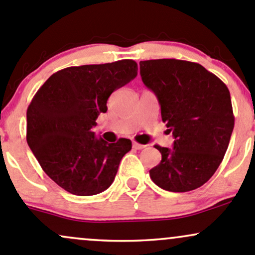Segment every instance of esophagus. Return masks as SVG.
Wrapping results in <instances>:
<instances>
[{"label": "esophagus", "instance_id": "obj_1", "mask_svg": "<svg viewBox=\"0 0 255 255\" xmlns=\"http://www.w3.org/2000/svg\"><path fill=\"white\" fill-rule=\"evenodd\" d=\"M132 147L135 148V149H138V150H141V149H143V148H145V145H144V144H141V143L133 142V143H132Z\"/></svg>", "mask_w": 255, "mask_h": 255}]
</instances>
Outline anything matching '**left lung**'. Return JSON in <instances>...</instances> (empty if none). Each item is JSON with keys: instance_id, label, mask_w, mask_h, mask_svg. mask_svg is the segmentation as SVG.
<instances>
[{"instance_id": "1", "label": "left lung", "mask_w": 255, "mask_h": 255, "mask_svg": "<svg viewBox=\"0 0 255 255\" xmlns=\"http://www.w3.org/2000/svg\"><path fill=\"white\" fill-rule=\"evenodd\" d=\"M145 87L155 93L173 148H155L161 161L149 171L164 190L197 189L213 176L235 124L230 93L216 74L196 62L177 59L139 62Z\"/></svg>"}]
</instances>
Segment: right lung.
<instances>
[{
  "mask_svg": "<svg viewBox=\"0 0 255 255\" xmlns=\"http://www.w3.org/2000/svg\"><path fill=\"white\" fill-rule=\"evenodd\" d=\"M137 76L133 60L67 67L51 74L28 105L26 141L45 173L73 195L102 193L131 141L96 138V119L114 90Z\"/></svg>",
  "mask_w": 255,
  "mask_h": 255,
  "instance_id": "add662e5",
  "label": "right lung"
}]
</instances>
